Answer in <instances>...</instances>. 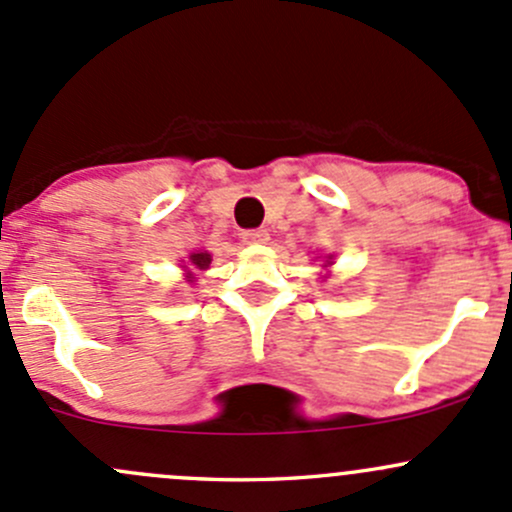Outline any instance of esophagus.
<instances>
[{
    "label": "esophagus",
    "mask_w": 512,
    "mask_h": 512,
    "mask_svg": "<svg viewBox=\"0 0 512 512\" xmlns=\"http://www.w3.org/2000/svg\"><path fill=\"white\" fill-rule=\"evenodd\" d=\"M241 239H244V244L261 246L268 241V229H246V232H241Z\"/></svg>",
    "instance_id": "obj_1"
}]
</instances>
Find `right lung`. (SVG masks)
<instances>
[{"instance_id": "right-lung-1", "label": "right lung", "mask_w": 512, "mask_h": 512, "mask_svg": "<svg viewBox=\"0 0 512 512\" xmlns=\"http://www.w3.org/2000/svg\"><path fill=\"white\" fill-rule=\"evenodd\" d=\"M210 261H212L210 254H205V251H200V254H192V256H190V263H192V266H195V268H200V271H202V268L210 266Z\"/></svg>"}]
</instances>
